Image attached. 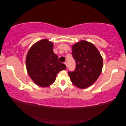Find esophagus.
<instances>
[{"mask_svg":"<svg viewBox=\"0 0 126 126\" xmlns=\"http://www.w3.org/2000/svg\"><path fill=\"white\" fill-rule=\"evenodd\" d=\"M65 65H66V66L67 67V66H68V63H67V62H65Z\"/></svg>","mask_w":126,"mask_h":126,"instance_id":"obj_1","label":"esophagus"}]
</instances>
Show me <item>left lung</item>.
I'll use <instances>...</instances> for the list:
<instances>
[{"label": "left lung", "mask_w": 126, "mask_h": 126, "mask_svg": "<svg viewBox=\"0 0 126 126\" xmlns=\"http://www.w3.org/2000/svg\"><path fill=\"white\" fill-rule=\"evenodd\" d=\"M72 48L76 67L74 72H68L70 80L79 88L90 87L102 72V56L94 44L85 40L76 43Z\"/></svg>", "instance_id": "left-lung-1"}]
</instances>
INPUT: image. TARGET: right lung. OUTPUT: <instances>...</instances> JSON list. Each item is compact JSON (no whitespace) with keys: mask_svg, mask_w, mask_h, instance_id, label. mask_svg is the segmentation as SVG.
<instances>
[{"mask_svg":"<svg viewBox=\"0 0 126 126\" xmlns=\"http://www.w3.org/2000/svg\"><path fill=\"white\" fill-rule=\"evenodd\" d=\"M53 43L47 39L38 41L30 48L26 58L29 76L36 85L41 87L51 85L58 72L66 68L53 52Z\"/></svg>","mask_w":126,"mask_h":126,"instance_id":"1","label":"right lung"}]
</instances>
